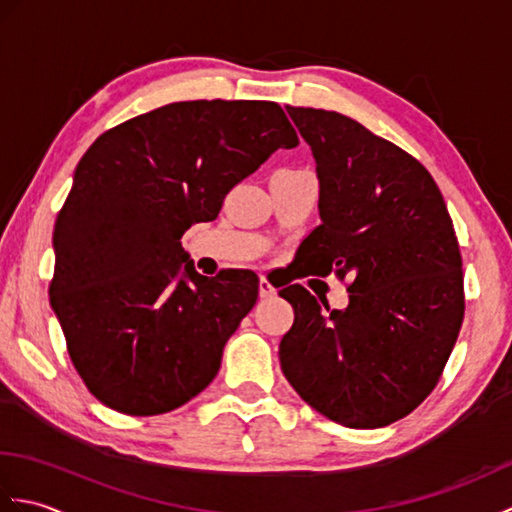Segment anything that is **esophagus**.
Wrapping results in <instances>:
<instances>
[{
    "instance_id": "34e87169",
    "label": "esophagus",
    "mask_w": 512,
    "mask_h": 512,
    "mask_svg": "<svg viewBox=\"0 0 512 512\" xmlns=\"http://www.w3.org/2000/svg\"><path fill=\"white\" fill-rule=\"evenodd\" d=\"M275 295H277L275 286L270 284V281H268L266 277L259 279V297H262V299H270V297H275Z\"/></svg>"
}]
</instances>
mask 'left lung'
Wrapping results in <instances>:
<instances>
[{
  "mask_svg": "<svg viewBox=\"0 0 512 512\" xmlns=\"http://www.w3.org/2000/svg\"><path fill=\"white\" fill-rule=\"evenodd\" d=\"M312 147L321 224L303 239L306 275L350 279V303L295 284L281 372L325 418L378 429L438 385L464 319L458 237L431 173L354 118L286 107Z\"/></svg>",
  "mask_w": 512,
  "mask_h": 512,
  "instance_id": "left-lung-1",
  "label": "left lung"
}]
</instances>
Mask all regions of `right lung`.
Segmentation results:
<instances>
[{"mask_svg":"<svg viewBox=\"0 0 512 512\" xmlns=\"http://www.w3.org/2000/svg\"><path fill=\"white\" fill-rule=\"evenodd\" d=\"M299 145L273 101H180L107 129L54 224L50 303L94 398L127 416L178 409L215 378L255 306L250 270L198 275L182 248L226 193Z\"/></svg>","mask_w":512,"mask_h":512,"instance_id":"obj_1","label":"right lung"}]
</instances>
